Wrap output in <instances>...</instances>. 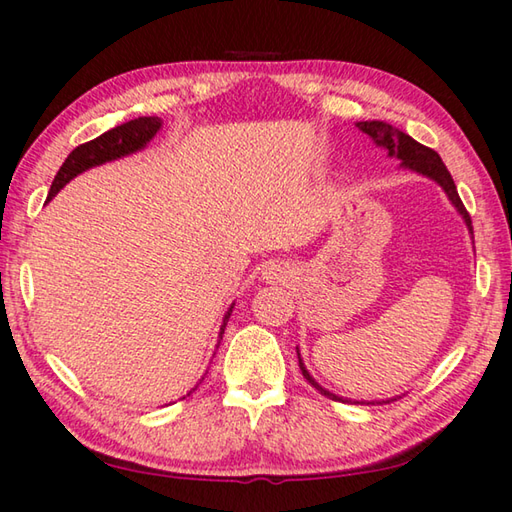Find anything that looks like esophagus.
Returning <instances> with one entry per match:
<instances>
[{
  "label": "esophagus",
  "mask_w": 512,
  "mask_h": 512,
  "mask_svg": "<svg viewBox=\"0 0 512 512\" xmlns=\"http://www.w3.org/2000/svg\"><path fill=\"white\" fill-rule=\"evenodd\" d=\"M264 279H268V282H288L290 270L282 264H270L264 268Z\"/></svg>",
  "instance_id": "34e87169"
}]
</instances>
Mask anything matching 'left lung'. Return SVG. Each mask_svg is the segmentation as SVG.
<instances>
[{
  "label": "left lung",
  "instance_id": "1",
  "mask_svg": "<svg viewBox=\"0 0 512 512\" xmlns=\"http://www.w3.org/2000/svg\"><path fill=\"white\" fill-rule=\"evenodd\" d=\"M355 126H357L359 130H362V133H366L370 139H373V142H375L379 148H384L386 153H388V157L399 159V162H402L399 166L413 170V173H419V175H424V177H428V179H433L435 184L442 186L446 197L450 199V204H453V206L457 208V213L462 215V219L466 222L468 233L473 235V224H470V215L466 213L462 199H459V193H457V186H455V182H453V177H450L448 168H446L444 162H442V157H439L433 148H426L424 144H419V142H415L413 137L406 135L404 130H399V128H395V126L386 124V122H379V119H373V122H357ZM297 357H299V368H302V375H304V377L308 379V382L313 384L322 395H326V397H330V399H337V402L370 404V402H357V399H344V397H339V395H335V393H330V390H326L324 386H319V384L315 382V377L310 375L308 368L304 366L302 355H299V348H297ZM388 402H390V399H388ZM373 404H375V402H373Z\"/></svg>",
  "mask_w": 512,
  "mask_h": 512
}]
</instances>
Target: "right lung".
Instances as JSON below:
<instances>
[{"instance_id": "right-lung-1", "label": "right lung", "mask_w": 512, "mask_h": 512, "mask_svg": "<svg viewBox=\"0 0 512 512\" xmlns=\"http://www.w3.org/2000/svg\"><path fill=\"white\" fill-rule=\"evenodd\" d=\"M162 124L164 122L159 117H137V119H130V122H126L122 126L110 128L108 133L99 135L97 139H93V142H86L82 146H77L73 153H70L64 159L62 168L57 170V175L53 179V186H50V193H48L46 202H50V199H53L59 193V190H62L70 182V179L82 175L84 170L102 166L106 162H115V159H122L126 155L137 153V150H144L150 139H153L159 133ZM233 308H235V304H230V308L226 310L224 324H222V328H219V342H222L224 328H226L230 313H233ZM202 379H199V384H202ZM197 386L190 388L188 395L193 393V390H197Z\"/></svg>"}]
</instances>
